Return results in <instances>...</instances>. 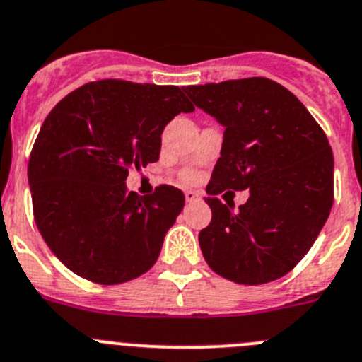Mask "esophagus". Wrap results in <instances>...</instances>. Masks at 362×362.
Segmentation results:
<instances>
[{
  "instance_id": "esophagus-1",
  "label": "esophagus",
  "mask_w": 362,
  "mask_h": 362,
  "mask_svg": "<svg viewBox=\"0 0 362 362\" xmlns=\"http://www.w3.org/2000/svg\"><path fill=\"white\" fill-rule=\"evenodd\" d=\"M185 199H187V203H199V201H201V195L194 190H188L185 192Z\"/></svg>"
}]
</instances>
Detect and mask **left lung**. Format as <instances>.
I'll use <instances>...</instances> for the list:
<instances>
[{
	"instance_id": "1",
	"label": "left lung",
	"mask_w": 362,
	"mask_h": 362,
	"mask_svg": "<svg viewBox=\"0 0 362 362\" xmlns=\"http://www.w3.org/2000/svg\"><path fill=\"white\" fill-rule=\"evenodd\" d=\"M185 93L224 127L208 194L250 188L238 210L204 199L211 208L199 233L204 260L237 284L278 280L307 255L332 208L327 136L293 93L269 78L188 86Z\"/></svg>"
}]
</instances>
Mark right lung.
Here are the masks:
<instances>
[{"label": "right lung", "mask_w": 362, "mask_h": 362, "mask_svg": "<svg viewBox=\"0 0 362 362\" xmlns=\"http://www.w3.org/2000/svg\"><path fill=\"white\" fill-rule=\"evenodd\" d=\"M195 111L177 86L89 82L46 116L28 161L34 215L53 255L78 276L115 285L147 273L185 206L161 185L129 192L131 167L159 159L161 132Z\"/></svg>", "instance_id": "1"}]
</instances>
